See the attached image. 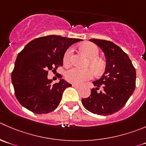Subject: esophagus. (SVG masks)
Masks as SVG:
<instances>
[{
    "mask_svg": "<svg viewBox=\"0 0 146 146\" xmlns=\"http://www.w3.org/2000/svg\"><path fill=\"white\" fill-rule=\"evenodd\" d=\"M72 86L74 88H80V86H79V85H77V84H73L72 85Z\"/></svg>",
    "mask_w": 146,
    "mask_h": 146,
    "instance_id": "esophagus-1",
    "label": "esophagus"
}]
</instances>
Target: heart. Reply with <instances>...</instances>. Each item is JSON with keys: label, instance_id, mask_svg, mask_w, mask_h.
<instances>
[{"label": "heart", "instance_id": "b5f03b06", "mask_svg": "<svg viewBox=\"0 0 146 146\" xmlns=\"http://www.w3.org/2000/svg\"><path fill=\"white\" fill-rule=\"evenodd\" d=\"M80 49L90 58L88 66H90L96 74L100 75L104 72L106 65L103 60L96 58L99 55V49L96 45L92 43H84L80 46ZM73 49L69 48L63 55V63L68 65L71 60ZM91 68L80 69L78 68H72L66 72V79L68 82L76 84H80L88 80H90L94 76V72Z\"/></svg>", "mask_w": 146, "mask_h": 146}]
</instances>
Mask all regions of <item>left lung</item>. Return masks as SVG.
I'll return each instance as SVG.
<instances>
[{"label":"left lung","instance_id":"obj_1","mask_svg":"<svg viewBox=\"0 0 146 146\" xmlns=\"http://www.w3.org/2000/svg\"><path fill=\"white\" fill-rule=\"evenodd\" d=\"M105 53L106 68L99 80L93 81L96 88L90 96L82 99L86 109L94 114L108 115L120 111L125 105L135 88L136 73L128 55L117 45L108 40L90 39ZM100 87L102 90H97Z\"/></svg>","mask_w":146,"mask_h":146}]
</instances>
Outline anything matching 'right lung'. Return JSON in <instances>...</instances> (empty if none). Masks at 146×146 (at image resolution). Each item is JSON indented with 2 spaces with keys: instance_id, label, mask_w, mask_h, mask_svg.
I'll use <instances>...</instances> for the list:
<instances>
[{
  "instance_id": "obj_1",
  "label": "right lung",
  "mask_w": 146,
  "mask_h": 146,
  "mask_svg": "<svg viewBox=\"0 0 146 146\" xmlns=\"http://www.w3.org/2000/svg\"><path fill=\"white\" fill-rule=\"evenodd\" d=\"M81 40L51 35L34 39L25 46L11 74L15 97L21 106L36 114L48 113L58 106L63 91L71 84L63 79L51 84L48 71L63 66L66 50Z\"/></svg>"
}]
</instances>
